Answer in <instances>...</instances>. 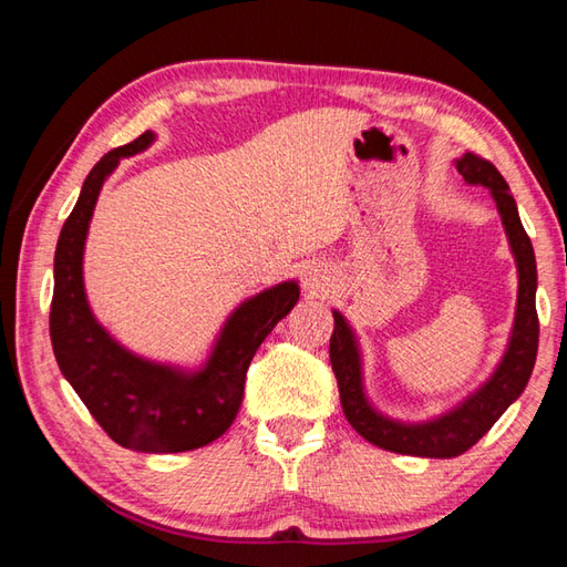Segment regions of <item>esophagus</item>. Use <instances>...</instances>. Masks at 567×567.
I'll return each mask as SVG.
<instances>
[{"label":"esophagus","instance_id":"obj_1","mask_svg":"<svg viewBox=\"0 0 567 567\" xmlns=\"http://www.w3.org/2000/svg\"><path fill=\"white\" fill-rule=\"evenodd\" d=\"M329 285H331V277L321 268V265H311V268H307L302 275V287L307 297H321L329 290Z\"/></svg>","mask_w":567,"mask_h":567}]
</instances>
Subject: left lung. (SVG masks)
Instances as JSON below:
<instances>
[{"label": "left lung", "instance_id": "1", "mask_svg": "<svg viewBox=\"0 0 567 567\" xmlns=\"http://www.w3.org/2000/svg\"><path fill=\"white\" fill-rule=\"evenodd\" d=\"M457 173L467 185H483L489 189L497 204L502 226L507 231L509 248L519 272V295H516L514 327L499 365L487 378V382L467 394L461 404H455L441 416H433L419 424H406L380 414L370 404L363 388V358H360L358 339L341 311L333 309V333H331V368L339 380L341 406L360 436L378 449L419 455V457H455L485 436L495 426V421L507 412L512 402L519 400L536 363L538 351V315H536V256L532 238L526 236L519 209L509 192V185L489 161L475 153H463L455 161Z\"/></svg>", "mask_w": 567, "mask_h": 567}]
</instances>
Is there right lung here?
<instances>
[{"instance_id": "1", "label": "right lung", "mask_w": 567, "mask_h": 567, "mask_svg": "<svg viewBox=\"0 0 567 567\" xmlns=\"http://www.w3.org/2000/svg\"><path fill=\"white\" fill-rule=\"evenodd\" d=\"M153 141L155 134L146 131L110 151L84 179L55 248L51 341L60 372L112 441L138 453H183L216 441L234 424L250 360L297 305L299 285L287 280L240 302L197 370L153 363L114 341L84 295V240L104 179L118 161Z\"/></svg>"}]
</instances>
